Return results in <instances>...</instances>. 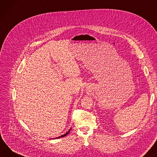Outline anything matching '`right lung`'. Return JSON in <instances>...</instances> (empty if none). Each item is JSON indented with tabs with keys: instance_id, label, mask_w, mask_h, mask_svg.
Listing matches in <instances>:
<instances>
[{
	"instance_id": "obj_1",
	"label": "right lung",
	"mask_w": 157,
	"mask_h": 157,
	"mask_svg": "<svg viewBox=\"0 0 157 157\" xmlns=\"http://www.w3.org/2000/svg\"><path fill=\"white\" fill-rule=\"evenodd\" d=\"M71 129H70V130H68V132H67L65 134H64V135H61L60 136H58V137H57V138H52V139H56V138H62V137H63V136H66L67 135H68V134L69 133V132H71Z\"/></svg>"
}]
</instances>
